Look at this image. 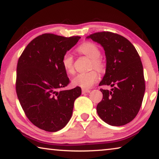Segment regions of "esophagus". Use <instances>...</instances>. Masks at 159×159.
<instances>
[{
  "label": "esophagus",
  "mask_w": 159,
  "mask_h": 159,
  "mask_svg": "<svg viewBox=\"0 0 159 159\" xmlns=\"http://www.w3.org/2000/svg\"><path fill=\"white\" fill-rule=\"evenodd\" d=\"M90 92V90H89V89H82V94H85V93H88Z\"/></svg>",
  "instance_id": "34e87169"
}]
</instances>
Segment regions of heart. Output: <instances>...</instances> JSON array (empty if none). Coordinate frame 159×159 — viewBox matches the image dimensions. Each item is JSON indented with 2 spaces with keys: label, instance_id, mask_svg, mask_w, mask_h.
Returning a JSON list of instances; mask_svg holds the SVG:
<instances>
[{
  "label": "heart",
  "instance_id": "b5f03b06",
  "mask_svg": "<svg viewBox=\"0 0 159 159\" xmlns=\"http://www.w3.org/2000/svg\"><path fill=\"white\" fill-rule=\"evenodd\" d=\"M77 51L81 54L91 59V68H95L97 70L102 72L104 69V64L100 58V50L95 43L93 42H84L77 48ZM73 57L69 52L64 53L61 58V65L64 71L69 74L74 72L73 66ZM99 78L98 73L95 70H91L87 72L79 73L75 75L72 80V83L74 86L80 87L83 89H88L98 81Z\"/></svg>",
  "mask_w": 159,
  "mask_h": 159
}]
</instances>
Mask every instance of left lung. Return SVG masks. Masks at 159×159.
I'll use <instances>...</instances> for the list:
<instances>
[{"mask_svg": "<svg viewBox=\"0 0 159 159\" xmlns=\"http://www.w3.org/2000/svg\"><path fill=\"white\" fill-rule=\"evenodd\" d=\"M100 43L105 50L106 70L99 85H110L111 90L100 89L102 100L97 112L105 123L120 126L137 116L143 99V68L139 53L127 39L109 31L87 36Z\"/></svg>", "mask_w": 159, "mask_h": 159, "instance_id": "left-lung-1", "label": "left lung"}]
</instances>
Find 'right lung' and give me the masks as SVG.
<instances>
[{
  "mask_svg": "<svg viewBox=\"0 0 159 159\" xmlns=\"http://www.w3.org/2000/svg\"><path fill=\"white\" fill-rule=\"evenodd\" d=\"M80 36L64 37L44 34L30 42L18 59L16 89L20 104L30 121L48 132L62 129L72 117L80 87L59 90L70 80L61 58Z\"/></svg>",
  "mask_w": 159,
  "mask_h": 159,
  "instance_id": "add662e5",
  "label": "right lung"
}]
</instances>
